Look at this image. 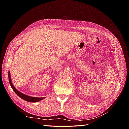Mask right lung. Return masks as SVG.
<instances>
[{
  "mask_svg": "<svg viewBox=\"0 0 129 129\" xmlns=\"http://www.w3.org/2000/svg\"><path fill=\"white\" fill-rule=\"evenodd\" d=\"M8 78H9V84L10 85L11 87L13 89V91H14L16 94H17L19 97L20 98L22 99L25 100L26 101H28V102H31V103H36L38 102V101H40L41 100H43L44 99H45V98H35V97H32V96H30L26 95L23 94L21 92L19 91L18 90L16 89L14 86L13 85V84L12 83V79H11V76H10V71H9L8 72Z\"/></svg>",
  "mask_w": 129,
  "mask_h": 129,
  "instance_id": "obj_1",
  "label": "right lung"
}]
</instances>
